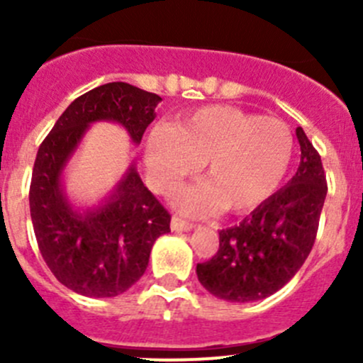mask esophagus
Returning <instances> with one entry per match:
<instances>
[{
  "instance_id": "34e87169",
  "label": "esophagus",
  "mask_w": 363,
  "mask_h": 363,
  "mask_svg": "<svg viewBox=\"0 0 363 363\" xmlns=\"http://www.w3.org/2000/svg\"><path fill=\"white\" fill-rule=\"evenodd\" d=\"M170 226H172V230H174V232H189V230L195 228V225H193V223L184 221V219L177 218V216H174V218H172Z\"/></svg>"
}]
</instances>
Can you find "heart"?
<instances>
[{
    "label": "heart",
    "mask_w": 363,
    "mask_h": 363,
    "mask_svg": "<svg viewBox=\"0 0 363 363\" xmlns=\"http://www.w3.org/2000/svg\"><path fill=\"white\" fill-rule=\"evenodd\" d=\"M294 135L276 117H258L228 105L193 112L170 128H156L145 163L151 181L170 189L205 161L208 182L184 189L177 205L189 214L223 207L244 212L265 202L286 175Z\"/></svg>",
    "instance_id": "b5f03b06"
}]
</instances>
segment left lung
Wrapping results in <instances>:
<instances>
[{
    "label": "left lung",
    "instance_id": "8db88e82",
    "mask_svg": "<svg viewBox=\"0 0 363 363\" xmlns=\"http://www.w3.org/2000/svg\"><path fill=\"white\" fill-rule=\"evenodd\" d=\"M300 164L284 188L237 226L219 232V250L196 265L208 294L228 302H252L276 294L298 272L316 240L327 179L316 149L296 128Z\"/></svg>",
    "mask_w": 363,
    "mask_h": 363
}]
</instances>
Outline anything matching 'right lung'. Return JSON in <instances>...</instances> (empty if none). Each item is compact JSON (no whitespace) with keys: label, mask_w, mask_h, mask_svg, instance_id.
Wrapping results in <instances>:
<instances>
[{"label":"right lung","mask_w":363,"mask_h":363,"mask_svg":"<svg viewBox=\"0 0 363 363\" xmlns=\"http://www.w3.org/2000/svg\"><path fill=\"white\" fill-rule=\"evenodd\" d=\"M160 101L131 84H104L73 100L40 145L29 188L33 228L50 272L75 294H124L144 276L156 239L170 232V214L145 188L135 161L98 207L73 208L63 186L65 167L91 124L117 123L140 144Z\"/></svg>","instance_id":"1"}]
</instances>
